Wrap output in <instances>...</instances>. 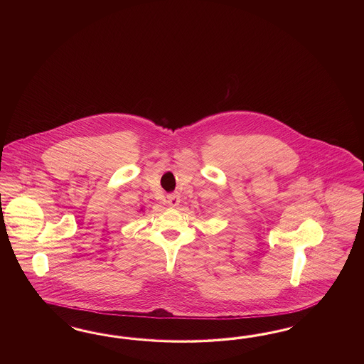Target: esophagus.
<instances>
[{
	"label": "esophagus",
	"mask_w": 364,
	"mask_h": 364,
	"mask_svg": "<svg viewBox=\"0 0 364 364\" xmlns=\"http://www.w3.org/2000/svg\"><path fill=\"white\" fill-rule=\"evenodd\" d=\"M166 203L169 207H177L180 203V195L178 193H169L166 195Z\"/></svg>",
	"instance_id": "1"
}]
</instances>
